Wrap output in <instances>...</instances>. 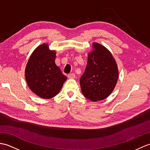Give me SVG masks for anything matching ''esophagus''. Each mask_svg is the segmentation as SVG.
<instances>
[{
    "label": "esophagus",
    "instance_id": "esophagus-1",
    "mask_svg": "<svg viewBox=\"0 0 150 150\" xmlns=\"http://www.w3.org/2000/svg\"><path fill=\"white\" fill-rule=\"evenodd\" d=\"M68 77L69 79H75V75L74 74H70L68 75Z\"/></svg>",
    "mask_w": 150,
    "mask_h": 150
}]
</instances>
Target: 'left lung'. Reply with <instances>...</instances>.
<instances>
[{
  "label": "left lung",
  "mask_w": 150,
  "mask_h": 150,
  "mask_svg": "<svg viewBox=\"0 0 150 150\" xmlns=\"http://www.w3.org/2000/svg\"><path fill=\"white\" fill-rule=\"evenodd\" d=\"M118 68L111 52L98 43H93L85 71L80 79L81 91L92 102L105 99L116 86Z\"/></svg>",
  "instance_id": "1"
}]
</instances>
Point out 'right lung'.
<instances>
[{"label": "right lung", "instance_id": "1", "mask_svg": "<svg viewBox=\"0 0 150 150\" xmlns=\"http://www.w3.org/2000/svg\"><path fill=\"white\" fill-rule=\"evenodd\" d=\"M56 52L50 50L49 45H39L30 56L26 65L25 76L27 85L40 98L50 99L56 96L67 81L56 65Z\"/></svg>", "mask_w": 150, "mask_h": 150}]
</instances>
